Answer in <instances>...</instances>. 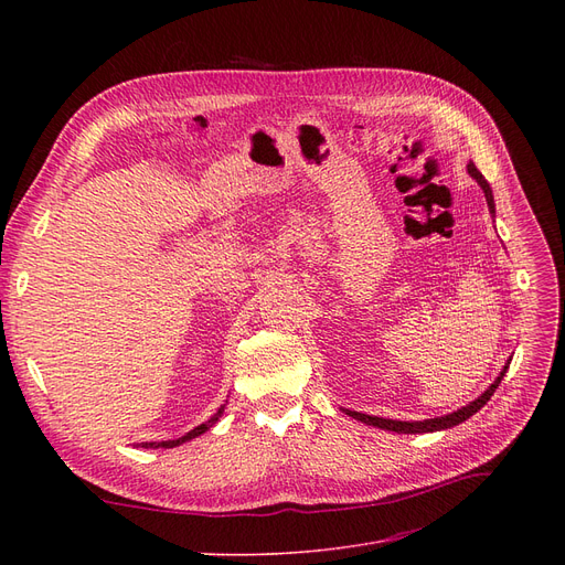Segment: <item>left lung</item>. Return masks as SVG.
Returning a JSON list of instances; mask_svg holds the SVG:
<instances>
[{"mask_svg":"<svg viewBox=\"0 0 565 565\" xmlns=\"http://www.w3.org/2000/svg\"><path fill=\"white\" fill-rule=\"evenodd\" d=\"M467 171H469V175L473 178V181H477V183L481 185V190H483V194H486V201H488V207H490V213L494 215V196H492V188H490V183L486 181L483 173H481L477 167H473V162H469V164H467ZM509 364H511V360L507 362V366L501 369V373L497 375V380L490 384V387H488V390H486L477 401H471L469 405H465V407H460V409H456V412H451V414H444V417L424 419V422H396V419L371 417V414L352 412V409H343V412L348 414V417L358 419V422H362V424H366V426L384 428V430H392V433H405V435H412V433H435V430H447V428H454V426H458V424L467 422V419L471 417V414H477V412H479V409L490 401V396L497 392V387L501 384L503 375H507Z\"/></svg>","mask_w":565,"mask_h":565,"instance_id":"left-lung-1","label":"left lung"}]
</instances>
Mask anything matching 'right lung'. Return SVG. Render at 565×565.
Returning a JSON list of instances; mask_svg holds the SVG:
<instances>
[{"mask_svg":"<svg viewBox=\"0 0 565 565\" xmlns=\"http://www.w3.org/2000/svg\"><path fill=\"white\" fill-rule=\"evenodd\" d=\"M222 412H224V405L213 414L211 419H207L205 424H201V426H196L194 430H190V433H185L183 437H178V439H167V441H141L139 447L141 449H173V447H178V444H183V441H190V439H194V437H199V435H203L205 430H211L217 422H220V417H222Z\"/></svg>","mask_w":565,"mask_h":565,"instance_id":"1","label":"right lung"}]
</instances>
